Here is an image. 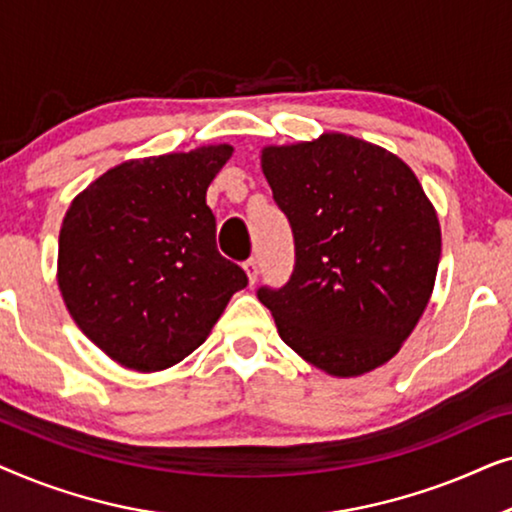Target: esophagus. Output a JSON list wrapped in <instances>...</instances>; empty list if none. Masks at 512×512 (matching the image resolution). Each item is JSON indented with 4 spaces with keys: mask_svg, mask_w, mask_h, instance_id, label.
<instances>
[{
    "mask_svg": "<svg viewBox=\"0 0 512 512\" xmlns=\"http://www.w3.org/2000/svg\"><path fill=\"white\" fill-rule=\"evenodd\" d=\"M244 272H247V279H249V284L254 286L256 284V279H258V263L254 261V258H249V261H244Z\"/></svg>",
    "mask_w": 512,
    "mask_h": 512,
    "instance_id": "obj_1",
    "label": "esophagus"
}]
</instances>
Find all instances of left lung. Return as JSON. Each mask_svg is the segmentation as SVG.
<instances>
[{
    "mask_svg": "<svg viewBox=\"0 0 512 512\" xmlns=\"http://www.w3.org/2000/svg\"><path fill=\"white\" fill-rule=\"evenodd\" d=\"M261 167L296 240L289 284L258 289L279 338L333 377L384 366L429 305L443 244L415 172L345 132L263 146Z\"/></svg>",
    "mask_w": 512,
    "mask_h": 512,
    "instance_id": "obj_1",
    "label": "left lung"
}]
</instances>
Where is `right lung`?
Instances as JSON below:
<instances>
[{
	"mask_svg": "<svg viewBox=\"0 0 512 512\" xmlns=\"http://www.w3.org/2000/svg\"><path fill=\"white\" fill-rule=\"evenodd\" d=\"M230 156V144H209L125 160L69 205L58 289L83 335L123 368L156 373L186 359L247 286L216 249L207 207Z\"/></svg>",
	"mask_w": 512,
	"mask_h": 512,
	"instance_id": "obj_1",
	"label": "right lung"
}]
</instances>
